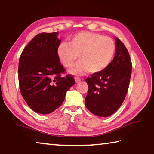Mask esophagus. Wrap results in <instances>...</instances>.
Segmentation results:
<instances>
[{
    "label": "esophagus",
    "mask_w": 154,
    "mask_h": 154,
    "mask_svg": "<svg viewBox=\"0 0 154 154\" xmlns=\"http://www.w3.org/2000/svg\"><path fill=\"white\" fill-rule=\"evenodd\" d=\"M75 82H76V83H79L80 81H81L80 78H79L78 77H75Z\"/></svg>",
    "instance_id": "34e87169"
}]
</instances>
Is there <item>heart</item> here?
Instances as JSON below:
<instances>
[{"label": "heart", "instance_id": "heart-1", "mask_svg": "<svg viewBox=\"0 0 154 154\" xmlns=\"http://www.w3.org/2000/svg\"><path fill=\"white\" fill-rule=\"evenodd\" d=\"M116 50L113 38L98 33L83 31L75 35L69 43H62L57 54L64 67H71L79 56L81 61L70 69L73 75H83L90 71L98 73L106 68L113 60Z\"/></svg>", "mask_w": 154, "mask_h": 154}]
</instances>
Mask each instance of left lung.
I'll return each instance as SVG.
<instances>
[{"instance_id": "obj_1", "label": "left lung", "mask_w": 154, "mask_h": 154, "mask_svg": "<svg viewBox=\"0 0 154 154\" xmlns=\"http://www.w3.org/2000/svg\"><path fill=\"white\" fill-rule=\"evenodd\" d=\"M113 60L106 69L94 73L85 82L88 92L86 108L94 115L108 117L118 111L126 98L132 73V62L128 49L119 39Z\"/></svg>"}]
</instances>
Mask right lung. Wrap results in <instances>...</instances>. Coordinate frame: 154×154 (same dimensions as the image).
<instances>
[{
  "label": "right lung",
  "mask_w": 154,
  "mask_h": 154,
  "mask_svg": "<svg viewBox=\"0 0 154 154\" xmlns=\"http://www.w3.org/2000/svg\"><path fill=\"white\" fill-rule=\"evenodd\" d=\"M58 33L43 32L32 38L20 57L18 79L22 97L29 107L40 114L51 113L64 102L68 90L75 84L57 54L61 40Z\"/></svg>",
  "instance_id": "obj_1"
}]
</instances>
